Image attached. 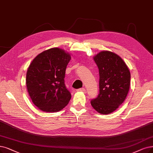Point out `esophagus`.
Returning a JSON list of instances; mask_svg holds the SVG:
<instances>
[{"instance_id":"34e87169","label":"esophagus","mask_w":153,"mask_h":153,"mask_svg":"<svg viewBox=\"0 0 153 153\" xmlns=\"http://www.w3.org/2000/svg\"><path fill=\"white\" fill-rule=\"evenodd\" d=\"M77 91H83V92H85V89L84 88H79L76 90Z\"/></svg>"}]
</instances>
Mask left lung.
<instances>
[{
    "label": "left lung",
    "instance_id": "1",
    "mask_svg": "<svg viewBox=\"0 0 153 153\" xmlns=\"http://www.w3.org/2000/svg\"><path fill=\"white\" fill-rule=\"evenodd\" d=\"M94 59L99 70V94L91 100V105L100 114H111L126 99L131 73L123 59L113 52L101 51Z\"/></svg>",
    "mask_w": 153,
    "mask_h": 153
}]
</instances>
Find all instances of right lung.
I'll use <instances>...</instances> for the list:
<instances>
[{"mask_svg": "<svg viewBox=\"0 0 153 153\" xmlns=\"http://www.w3.org/2000/svg\"><path fill=\"white\" fill-rule=\"evenodd\" d=\"M68 53L53 48L41 53L30 64L26 73V87L34 104L46 112H58L67 105L71 94L65 84Z\"/></svg>", "mask_w": 153, "mask_h": 153, "instance_id": "1", "label": "right lung"}]
</instances>
